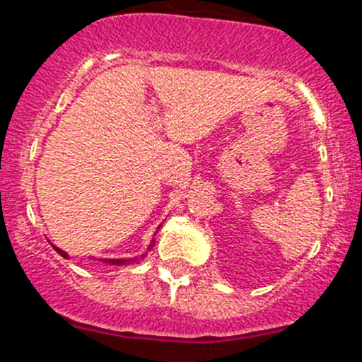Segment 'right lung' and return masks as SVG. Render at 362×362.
Wrapping results in <instances>:
<instances>
[{"instance_id":"right-lung-1","label":"right lung","mask_w":362,"mask_h":362,"mask_svg":"<svg viewBox=\"0 0 362 362\" xmlns=\"http://www.w3.org/2000/svg\"><path fill=\"white\" fill-rule=\"evenodd\" d=\"M54 250H56L57 253H59V255L64 257V259H66V257H68V253L62 252L61 248L54 247ZM136 260H138V259H119V260H103V262H110V264H114V265H126V264H134Z\"/></svg>"}]
</instances>
